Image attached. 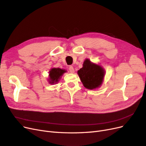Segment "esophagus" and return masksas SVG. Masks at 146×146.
Returning <instances> with one entry per match:
<instances>
[{"instance_id":"obj_1","label":"esophagus","mask_w":146,"mask_h":146,"mask_svg":"<svg viewBox=\"0 0 146 146\" xmlns=\"http://www.w3.org/2000/svg\"><path fill=\"white\" fill-rule=\"evenodd\" d=\"M69 71H70V73H74V68L72 67V66H70L69 67Z\"/></svg>"}]
</instances>
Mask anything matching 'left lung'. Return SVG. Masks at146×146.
I'll return each mask as SVG.
<instances>
[{"instance_id":"obj_1","label":"left lung","mask_w":146,"mask_h":146,"mask_svg":"<svg viewBox=\"0 0 146 146\" xmlns=\"http://www.w3.org/2000/svg\"><path fill=\"white\" fill-rule=\"evenodd\" d=\"M77 74L84 87L93 90L100 87L103 83L105 70L101 65L85 59L83 67L78 70Z\"/></svg>"}]
</instances>
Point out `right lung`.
I'll use <instances>...</instances> for the list:
<instances>
[{"label": "right lung", "mask_w": 146, "mask_h": 146, "mask_svg": "<svg viewBox=\"0 0 146 146\" xmlns=\"http://www.w3.org/2000/svg\"><path fill=\"white\" fill-rule=\"evenodd\" d=\"M67 72V70L60 68H52L48 72V82L52 85H55L58 83L61 79L63 75Z\"/></svg>", "instance_id": "right-lung-1"}]
</instances>
